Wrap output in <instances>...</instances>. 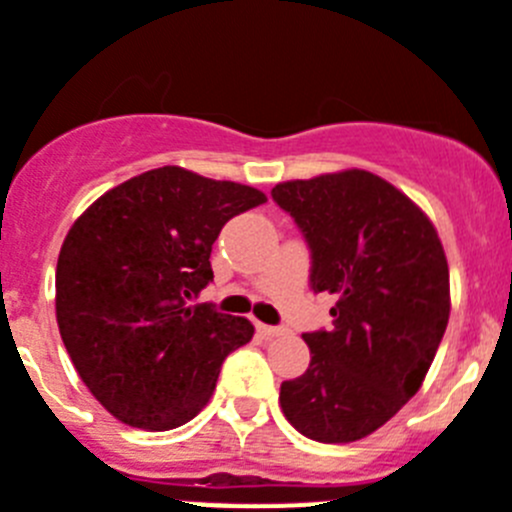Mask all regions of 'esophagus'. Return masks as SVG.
I'll use <instances>...</instances> for the list:
<instances>
[{
	"label": "esophagus",
	"instance_id": "obj_1",
	"mask_svg": "<svg viewBox=\"0 0 512 512\" xmlns=\"http://www.w3.org/2000/svg\"><path fill=\"white\" fill-rule=\"evenodd\" d=\"M257 332L262 337H277V335H285V327H275V325H265V322H257Z\"/></svg>",
	"mask_w": 512,
	"mask_h": 512
}]
</instances>
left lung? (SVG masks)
I'll return each instance as SVG.
<instances>
[{"label": "left lung", "mask_w": 512, "mask_h": 512, "mask_svg": "<svg viewBox=\"0 0 512 512\" xmlns=\"http://www.w3.org/2000/svg\"><path fill=\"white\" fill-rule=\"evenodd\" d=\"M272 200L310 247V287L337 295L330 330L305 332L310 367L280 385L285 418L317 443H352L420 390L450 317L438 232L365 170L282 182Z\"/></svg>", "instance_id": "obj_1"}]
</instances>
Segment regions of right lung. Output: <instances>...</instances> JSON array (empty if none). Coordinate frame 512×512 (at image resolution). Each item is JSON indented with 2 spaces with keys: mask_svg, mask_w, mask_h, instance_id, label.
Returning a JSON list of instances; mask_svg holds the SVG:
<instances>
[{
  "mask_svg": "<svg viewBox=\"0 0 512 512\" xmlns=\"http://www.w3.org/2000/svg\"><path fill=\"white\" fill-rule=\"evenodd\" d=\"M267 202L260 190L160 167L99 197L64 237L57 325L89 393L142 430L190 423L212 398L250 320L190 305L212 282L222 227Z\"/></svg>",
  "mask_w": 512,
  "mask_h": 512,
  "instance_id": "1",
  "label": "right lung"
}]
</instances>
